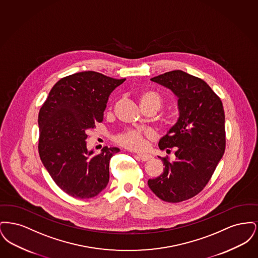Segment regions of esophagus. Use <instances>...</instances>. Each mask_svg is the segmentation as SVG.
Masks as SVG:
<instances>
[{
    "mask_svg": "<svg viewBox=\"0 0 258 258\" xmlns=\"http://www.w3.org/2000/svg\"><path fill=\"white\" fill-rule=\"evenodd\" d=\"M137 156H138V158L142 160V161H147V160H150L152 159V156L149 155V154L139 153V154H137Z\"/></svg>",
    "mask_w": 258,
    "mask_h": 258,
    "instance_id": "esophagus-1",
    "label": "esophagus"
}]
</instances>
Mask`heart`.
Listing matches in <instances>:
<instances>
[{
	"label": "heart",
	"instance_id": "1",
	"mask_svg": "<svg viewBox=\"0 0 258 258\" xmlns=\"http://www.w3.org/2000/svg\"><path fill=\"white\" fill-rule=\"evenodd\" d=\"M139 102L141 107L153 106L159 110L162 105V98L160 94L155 91H144L139 95ZM151 137V134L142 133L140 131L130 130L118 137V142L125 148L132 150H139L145 146V137Z\"/></svg>",
	"mask_w": 258,
	"mask_h": 258
}]
</instances>
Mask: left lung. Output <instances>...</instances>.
Returning a JSON list of instances; mask_svg holds the SVG:
<instances>
[{"label":"left lung","instance_id":"1","mask_svg":"<svg viewBox=\"0 0 258 258\" xmlns=\"http://www.w3.org/2000/svg\"><path fill=\"white\" fill-rule=\"evenodd\" d=\"M178 98L179 118L160 138V150H175V161L160 158L163 173L148 181L151 190L167 202L197 196L207 184L225 150L224 110L221 98L202 79L183 71L151 78ZM160 158V157H159Z\"/></svg>","mask_w":258,"mask_h":258}]
</instances>
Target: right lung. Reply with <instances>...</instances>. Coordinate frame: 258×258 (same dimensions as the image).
I'll return each mask as SVG.
<instances>
[{
	"label": "right lung",
	"instance_id": "1",
	"mask_svg": "<svg viewBox=\"0 0 258 258\" xmlns=\"http://www.w3.org/2000/svg\"><path fill=\"white\" fill-rule=\"evenodd\" d=\"M124 80L91 71L66 76L51 89L39 110L40 160L71 197H96L109 182V161L120 149L103 147L94 156V149L87 148V133L103 121L111 93Z\"/></svg>",
	"mask_w": 258,
	"mask_h": 258
}]
</instances>
